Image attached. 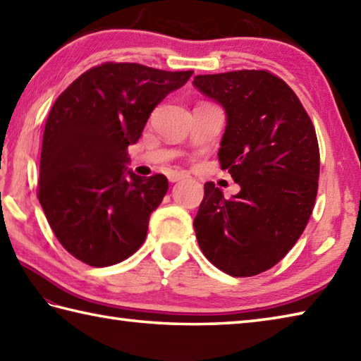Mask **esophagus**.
<instances>
[{
  "label": "esophagus",
  "instance_id": "34e87169",
  "mask_svg": "<svg viewBox=\"0 0 361 361\" xmlns=\"http://www.w3.org/2000/svg\"><path fill=\"white\" fill-rule=\"evenodd\" d=\"M185 178H188V175L183 173V172H172V173H169V181H171V183H176V181L185 180Z\"/></svg>",
  "mask_w": 361,
  "mask_h": 361
}]
</instances>
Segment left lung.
<instances>
[{"mask_svg":"<svg viewBox=\"0 0 361 361\" xmlns=\"http://www.w3.org/2000/svg\"><path fill=\"white\" fill-rule=\"evenodd\" d=\"M192 84L225 109L217 157L241 186L227 200L204 183L197 241L225 274L252 277L293 249L312 216L319 178L314 126L293 89L266 70L197 75Z\"/></svg>","mask_w":361,"mask_h":361,"instance_id":"8db88e82","label":"left lung"}]
</instances>
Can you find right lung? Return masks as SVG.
I'll list each match as a JSON object with an SVG mask.
<instances>
[{"label":"right lung","mask_w":361,"mask_h":361,"mask_svg":"<svg viewBox=\"0 0 361 361\" xmlns=\"http://www.w3.org/2000/svg\"><path fill=\"white\" fill-rule=\"evenodd\" d=\"M133 62H106L70 84L49 111L37 197L70 255L94 267L117 264L145 241L150 214L169 189L164 175L130 171L152 111L192 76Z\"/></svg>","instance_id":"add662e5"}]
</instances>
